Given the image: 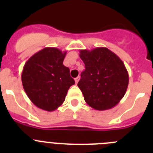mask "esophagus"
<instances>
[{
    "label": "esophagus",
    "instance_id": "esophagus-1",
    "mask_svg": "<svg viewBox=\"0 0 153 153\" xmlns=\"http://www.w3.org/2000/svg\"><path fill=\"white\" fill-rule=\"evenodd\" d=\"M79 76H77L76 78H75V82H76V84H77L78 82H79Z\"/></svg>",
    "mask_w": 153,
    "mask_h": 153
}]
</instances>
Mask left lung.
I'll return each instance as SVG.
<instances>
[{"instance_id": "left-lung-1", "label": "left lung", "mask_w": 153, "mask_h": 153, "mask_svg": "<svg viewBox=\"0 0 153 153\" xmlns=\"http://www.w3.org/2000/svg\"><path fill=\"white\" fill-rule=\"evenodd\" d=\"M79 57L85 70L77 86L86 103L97 110L117 106L129 84V74L122 60L106 47L80 50Z\"/></svg>"}]
</instances>
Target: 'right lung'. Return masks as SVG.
Masks as SVG:
<instances>
[{
	"label": "right lung",
	"instance_id": "right-lung-1",
	"mask_svg": "<svg viewBox=\"0 0 153 153\" xmlns=\"http://www.w3.org/2000/svg\"><path fill=\"white\" fill-rule=\"evenodd\" d=\"M67 51L45 47L28 59L21 80L28 98L35 106L52 112L64 102L69 88L75 84L70 69L63 64Z\"/></svg>",
	"mask_w": 153,
	"mask_h": 153
}]
</instances>
